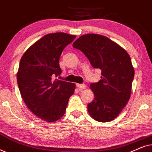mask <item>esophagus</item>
I'll return each mask as SVG.
<instances>
[{
    "instance_id": "esophagus-1",
    "label": "esophagus",
    "mask_w": 152,
    "mask_h": 152,
    "mask_svg": "<svg viewBox=\"0 0 152 152\" xmlns=\"http://www.w3.org/2000/svg\"><path fill=\"white\" fill-rule=\"evenodd\" d=\"M77 87L79 89H85V88H86V85H85L84 84H77Z\"/></svg>"
}]
</instances>
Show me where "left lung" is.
<instances>
[{"mask_svg": "<svg viewBox=\"0 0 152 152\" xmlns=\"http://www.w3.org/2000/svg\"><path fill=\"white\" fill-rule=\"evenodd\" d=\"M72 47L88 58L91 66L102 70L101 80L91 83L94 100L88 111L98 122L115 119L130 98L134 69L126 50L109 38L96 34L81 36Z\"/></svg>", "mask_w": 152, "mask_h": 152, "instance_id": "left-lung-1", "label": "left lung"}]
</instances>
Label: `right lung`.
<instances>
[{
	"label": "right lung",
	"instance_id": "1",
	"mask_svg": "<svg viewBox=\"0 0 152 152\" xmlns=\"http://www.w3.org/2000/svg\"><path fill=\"white\" fill-rule=\"evenodd\" d=\"M76 36L64 32L45 35L27 50L20 61L17 83L28 109L46 122L64 115L75 85L54 80L61 73L59 61L62 51Z\"/></svg>",
	"mask_w": 152,
	"mask_h": 152
}]
</instances>
